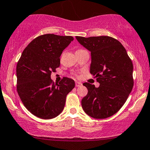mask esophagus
I'll return each instance as SVG.
<instances>
[{
  "label": "esophagus",
  "mask_w": 150,
  "mask_h": 150,
  "mask_svg": "<svg viewBox=\"0 0 150 150\" xmlns=\"http://www.w3.org/2000/svg\"><path fill=\"white\" fill-rule=\"evenodd\" d=\"M81 86H82V84H81V82H79V81H76V82H75V86L76 87H79Z\"/></svg>",
  "instance_id": "obj_1"
}]
</instances>
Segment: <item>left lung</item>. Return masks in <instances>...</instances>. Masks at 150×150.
Instances as JSON below:
<instances>
[{"label": "left lung", "mask_w": 150, "mask_h": 150, "mask_svg": "<svg viewBox=\"0 0 150 150\" xmlns=\"http://www.w3.org/2000/svg\"><path fill=\"white\" fill-rule=\"evenodd\" d=\"M76 39L91 52L90 73L100 83L98 88L83 84L88 94L81 100V107L93 118H107L120 109L133 88V64L124 46L112 37H76Z\"/></svg>", "instance_id": "8db88e82"}]
</instances>
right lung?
<instances>
[{"instance_id": "1", "label": "right lung", "mask_w": 150, "mask_h": 150, "mask_svg": "<svg viewBox=\"0 0 150 150\" xmlns=\"http://www.w3.org/2000/svg\"><path fill=\"white\" fill-rule=\"evenodd\" d=\"M71 36H39L25 48L16 66L17 92L25 107L35 116L52 119L63 111L75 81L64 77L54 84L50 75L60 65V56L73 41Z\"/></svg>"}]
</instances>
